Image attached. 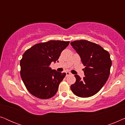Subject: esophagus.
<instances>
[{
  "label": "esophagus",
  "mask_w": 125,
  "mask_h": 125,
  "mask_svg": "<svg viewBox=\"0 0 125 125\" xmlns=\"http://www.w3.org/2000/svg\"><path fill=\"white\" fill-rule=\"evenodd\" d=\"M71 72H66V76H69V75H71Z\"/></svg>",
  "instance_id": "1"
}]
</instances>
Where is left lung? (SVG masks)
Wrapping results in <instances>:
<instances>
[{
  "instance_id": "left-lung-1",
  "label": "left lung",
  "mask_w": 125,
  "mask_h": 125,
  "mask_svg": "<svg viewBox=\"0 0 125 125\" xmlns=\"http://www.w3.org/2000/svg\"><path fill=\"white\" fill-rule=\"evenodd\" d=\"M71 45L79 54L85 77L81 78L74 75L76 83L71 89L75 95L80 97L93 96L100 91L108 79L112 60L109 53L98 44L87 40H76Z\"/></svg>"
}]
</instances>
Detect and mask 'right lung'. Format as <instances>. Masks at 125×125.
<instances>
[{"label": "right lung", "instance_id": "obj_1", "mask_svg": "<svg viewBox=\"0 0 125 125\" xmlns=\"http://www.w3.org/2000/svg\"><path fill=\"white\" fill-rule=\"evenodd\" d=\"M69 44V42L50 40L35 44L24 52L20 62V76L31 94L40 99L56 94L66 73L52 70L49 65L57 61Z\"/></svg>", "mask_w": 125, "mask_h": 125}]
</instances>
